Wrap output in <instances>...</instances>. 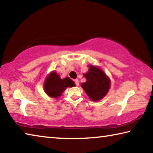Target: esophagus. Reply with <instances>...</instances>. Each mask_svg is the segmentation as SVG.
Listing matches in <instances>:
<instances>
[{"mask_svg":"<svg viewBox=\"0 0 153 153\" xmlns=\"http://www.w3.org/2000/svg\"><path fill=\"white\" fill-rule=\"evenodd\" d=\"M74 82H75V84H76V85L77 86H79V80L77 79H76L74 80Z\"/></svg>","mask_w":153,"mask_h":153,"instance_id":"1","label":"esophagus"}]
</instances>
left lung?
Listing matches in <instances>:
<instances>
[{"label":"left lung","instance_id":"1","mask_svg":"<svg viewBox=\"0 0 153 153\" xmlns=\"http://www.w3.org/2000/svg\"><path fill=\"white\" fill-rule=\"evenodd\" d=\"M86 82L81 86L93 101H98L106 96L109 90L111 82L104 71L93 65L89 66L88 72L84 74Z\"/></svg>","mask_w":153,"mask_h":153}]
</instances>
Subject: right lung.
Returning a JSON list of instances; mask_svg holds the SVG:
<instances>
[{
    "instance_id": "add662e5",
    "label": "right lung",
    "mask_w": 153,
    "mask_h": 153,
    "mask_svg": "<svg viewBox=\"0 0 153 153\" xmlns=\"http://www.w3.org/2000/svg\"><path fill=\"white\" fill-rule=\"evenodd\" d=\"M75 86L76 84H74V82L69 77H67L61 79L55 71H53L46 77L44 84V89L49 97L59 98L67 88Z\"/></svg>"
}]
</instances>
